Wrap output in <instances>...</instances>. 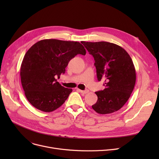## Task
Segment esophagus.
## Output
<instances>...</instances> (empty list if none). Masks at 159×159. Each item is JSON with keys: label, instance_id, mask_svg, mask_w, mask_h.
<instances>
[{"label": "esophagus", "instance_id": "1", "mask_svg": "<svg viewBox=\"0 0 159 159\" xmlns=\"http://www.w3.org/2000/svg\"><path fill=\"white\" fill-rule=\"evenodd\" d=\"M77 91H79V92H80L81 93H83V94H86V93H88L89 92V90H88V89H86V90H80V89H77Z\"/></svg>", "mask_w": 159, "mask_h": 159}]
</instances>
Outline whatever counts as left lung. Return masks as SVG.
I'll return each mask as SVG.
<instances>
[{
	"instance_id": "8db88e82",
	"label": "left lung",
	"mask_w": 159,
	"mask_h": 159,
	"mask_svg": "<svg viewBox=\"0 0 159 159\" xmlns=\"http://www.w3.org/2000/svg\"><path fill=\"white\" fill-rule=\"evenodd\" d=\"M82 44L94 58L98 81L105 80V89L96 91L98 97L93 109L100 114L119 110L134 89L136 73L134 64L122 47L107 42H84Z\"/></svg>"
}]
</instances>
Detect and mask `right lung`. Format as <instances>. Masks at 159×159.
Listing matches in <instances>:
<instances>
[{"label":"right lung","instance_id":"add662e5","mask_svg":"<svg viewBox=\"0 0 159 159\" xmlns=\"http://www.w3.org/2000/svg\"><path fill=\"white\" fill-rule=\"evenodd\" d=\"M86 53L84 47L78 42L44 39L33 44L20 67L22 86L30 104L44 112L61 106L72 89L62 86L55 78L65 73L73 58Z\"/></svg>","mask_w":159,"mask_h":159}]
</instances>
